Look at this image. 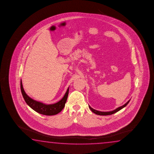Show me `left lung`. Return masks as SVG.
Instances as JSON below:
<instances>
[{"label": "left lung", "instance_id": "1", "mask_svg": "<svg viewBox=\"0 0 154 154\" xmlns=\"http://www.w3.org/2000/svg\"><path fill=\"white\" fill-rule=\"evenodd\" d=\"M130 101V100H129L126 103L124 104V105H123L122 106H121V107H119V108H116V109L114 110H112V111H111V112H100V111H98V110H97L94 109H93L92 108L90 107L89 106V108H90V109L91 110V111L95 113V114H97V115H112V114H114L115 112H119V110H120L121 109H122V108H123L124 107H125L127 104H128V103Z\"/></svg>", "mask_w": 154, "mask_h": 154}]
</instances>
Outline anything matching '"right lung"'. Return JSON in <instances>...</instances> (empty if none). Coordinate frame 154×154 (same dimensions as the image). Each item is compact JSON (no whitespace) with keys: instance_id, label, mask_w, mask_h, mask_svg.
I'll use <instances>...</instances> for the list:
<instances>
[{"instance_id":"obj_1","label":"right lung","mask_w":154,"mask_h":154,"mask_svg":"<svg viewBox=\"0 0 154 154\" xmlns=\"http://www.w3.org/2000/svg\"><path fill=\"white\" fill-rule=\"evenodd\" d=\"M20 89L23 97L26 103L28 104L32 109L34 110L39 114L48 116L56 115L63 110V108L65 107L66 102L67 99L69 92L68 88L64 97H63V99L60 101L54 104H46L37 101L29 97L26 94L25 91H24L21 80L20 81Z\"/></svg>"}]
</instances>
